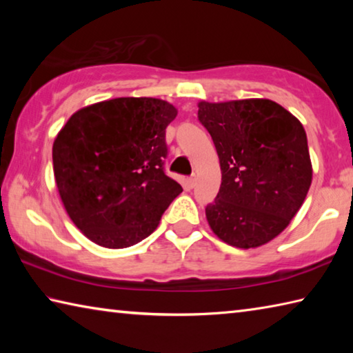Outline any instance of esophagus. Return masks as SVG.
<instances>
[{
  "mask_svg": "<svg viewBox=\"0 0 353 353\" xmlns=\"http://www.w3.org/2000/svg\"><path fill=\"white\" fill-rule=\"evenodd\" d=\"M188 182H190V187H196V183H198V177H196V174H193L188 179Z\"/></svg>",
  "mask_w": 353,
  "mask_h": 353,
  "instance_id": "1",
  "label": "esophagus"
}]
</instances>
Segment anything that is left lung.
Segmentation results:
<instances>
[{"instance_id":"8db88e82","label":"left lung","mask_w":353,"mask_h":353,"mask_svg":"<svg viewBox=\"0 0 353 353\" xmlns=\"http://www.w3.org/2000/svg\"><path fill=\"white\" fill-rule=\"evenodd\" d=\"M198 107L223 174L205 208L208 225L234 248L263 246L288 227L312 185L305 129L271 99L201 101Z\"/></svg>"}]
</instances>
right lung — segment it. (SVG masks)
Wrapping results in <instances>:
<instances>
[{
  "label": "right lung",
  "mask_w": 353,
  "mask_h": 353,
  "mask_svg": "<svg viewBox=\"0 0 353 353\" xmlns=\"http://www.w3.org/2000/svg\"><path fill=\"white\" fill-rule=\"evenodd\" d=\"M177 109L157 98H115L70 117L52 145L65 210L88 240L134 246L157 229L182 193L166 176L165 129Z\"/></svg>",
  "instance_id": "right-lung-1"
}]
</instances>
